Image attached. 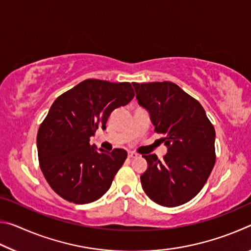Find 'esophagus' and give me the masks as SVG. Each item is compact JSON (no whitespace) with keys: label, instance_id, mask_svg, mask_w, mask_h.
I'll use <instances>...</instances> for the list:
<instances>
[{"label":"esophagus","instance_id":"34e87169","mask_svg":"<svg viewBox=\"0 0 251 251\" xmlns=\"http://www.w3.org/2000/svg\"><path fill=\"white\" fill-rule=\"evenodd\" d=\"M138 156V154H136V152H134V151H129L128 152V157L129 158H136V157Z\"/></svg>","mask_w":251,"mask_h":251}]
</instances>
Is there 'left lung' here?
<instances>
[{
	"mask_svg": "<svg viewBox=\"0 0 251 251\" xmlns=\"http://www.w3.org/2000/svg\"><path fill=\"white\" fill-rule=\"evenodd\" d=\"M138 104L150 113L156 133L167 146L164 160L143 155L144 192L165 207L188 202L201 192L216 161L215 128L197 100L172 82L134 83Z\"/></svg>",
	"mask_w": 251,
	"mask_h": 251,
	"instance_id": "obj_1",
	"label": "left lung"
}]
</instances>
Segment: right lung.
Masks as SVG:
<instances>
[{
    "label": "right lung",
    "mask_w": 251,
    "mask_h": 251,
    "mask_svg": "<svg viewBox=\"0 0 251 251\" xmlns=\"http://www.w3.org/2000/svg\"><path fill=\"white\" fill-rule=\"evenodd\" d=\"M134 95L127 82L85 79L50 106L37 131V154L45 179L65 201L84 205L109 189L127 152L97 151L90 138L96 129H105L110 113Z\"/></svg>",
    "instance_id": "right-lung-1"
}]
</instances>
